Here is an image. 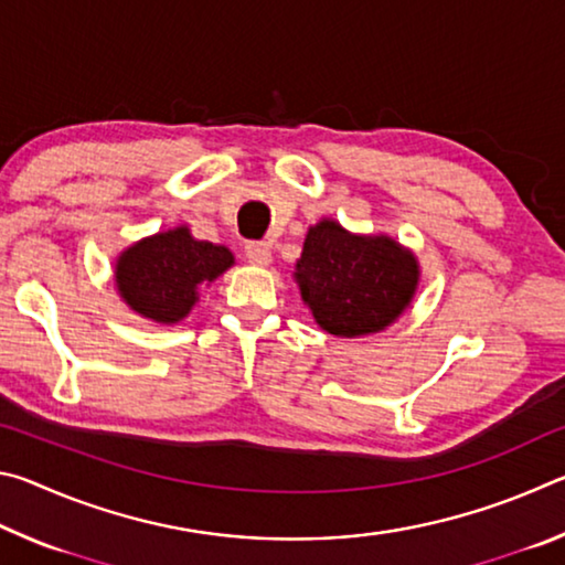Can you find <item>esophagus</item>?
Here are the masks:
<instances>
[{"instance_id":"obj_1","label":"esophagus","mask_w":565,"mask_h":565,"mask_svg":"<svg viewBox=\"0 0 565 565\" xmlns=\"http://www.w3.org/2000/svg\"><path fill=\"white\" fill-rule=\"evenodd\" d=\"M246 259H248V264H254V266H269L271 264V246L266 244V242H252V244H246Z\"/></svg>"}]
</instances>
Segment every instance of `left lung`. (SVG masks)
<instances>
[{
	"label": "left lung",
	"mask_w": 565,
	"mask_h": 565,
	"mask_svg": "<svg viewBox=\"0 0 565 565\" xmlns=\"http://www.w3.org/2000/svg\"><path fill=\"white\" fill-rule=\"evenodd\" d=\"M294 281L313 321L341 339L398 321L420 281L416 254L388 234H353L337 218L309 226Z\"/></svg>",
	"instance_id": "8db88e82"
}]
</instances>
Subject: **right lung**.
<instances>
[{"label":"right lung","instance_id":"add662e5","mask_svg":"<svg viewBox=\"0 0 565 565\" xmlns=\"http://www.w3.org/2000/svg\"><path fill=\"white\" fill-rule=\"evenodd\" d=\"M234 266L224 244L191 236L186 224L129 244L114 264V284L121 301L137 317L174 327L199 301V291Z\"/></svg>","mask_w":565,"mask_h":565}]
</instances>
